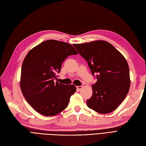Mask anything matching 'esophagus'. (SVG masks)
<instances>
[{
  "instance_id": "1",
  "label": "esophagus",
  "mask_w": 146,
  "mask_h": 146,
  "mask_svg": "<svg viewBox=\"0 0 146 146\" xmlns=\"http://www.w3.org/2000/svg\"><path fill=\"white\" fill-rule=\"evenodd\" d=\"M83 88V86H77V89L78 90H80Z\"/></svg>"
}]
</instances>
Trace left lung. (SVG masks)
Returning a JSON list of instances; mask_svg holds the SVG:
<instances>
[{
  "instance_id": "1",
  "label": "left lung",
  "mask_w": 146,
  "mask_h": 146,
  "mask_svg": "<svg viewBox=\"0 0 146 146\" xmlns=\"http://www.w3.org/2000/svg\"><path fill=\"white\" fill-rule=\"evenodd\" d=\"M74 46L87 61L97 81L92 85L93 94L86 101L88 107L100 113H108L119 107L130 87L128 62L110 43L94 40Z\"/></svg>"
}]
</instances>
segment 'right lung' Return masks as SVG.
<instances>
[{
    "label": "right lung",
    "instance_id": "obj_1",
    "mask_svg": "<svg viewBox=\"0 0 146 146\" xmlns=\"http://www.w3.org/2000/svg\"><path fill=\"white\" fill-rule=\"evenodd\" d=\"M77 54L68 43L51 39L26 54L21 68L20 88L27 102L41 115L53 116L68 107L70 96L76 92V86L54 80L65 59Z\"/></svg>",
    "mask_w": 146,
    "mask_h": 146
}]
</instances>
